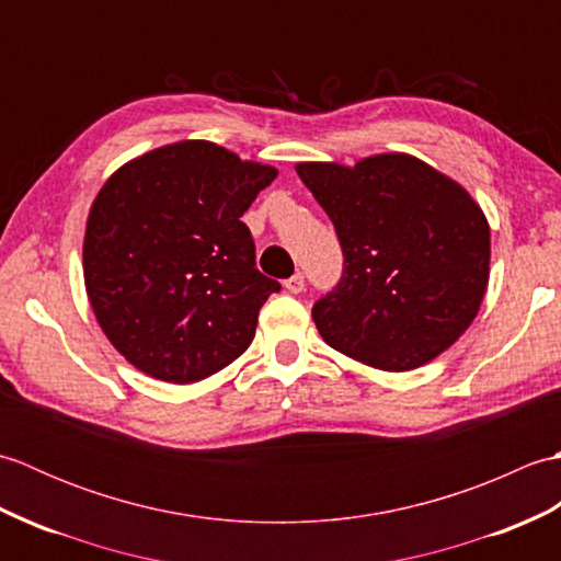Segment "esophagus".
I'll return each mask as SVG.
<instances>
[{"label": "esophagus", "instance_id": "esophagus-1", "mask_svg": "<svg viewBox=\"0 0 561 561\" xmlns=\"http://www.w3.org/2000/svg\"><path fill=\"white\" fill-rule=\"evenodd\" d=\"M284 287H287V291H289V294H301V291H304V287H306L304 274H301V272H296L294 277H289L287 282H284Z\"/></svg>", "mask_w": 561, "mask_h": 561}]
</instances>
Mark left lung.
I'll return each mask as SVG.
<instances>
[{"label":"left lung","instance_id":"obj_1","mask_svg":"<svg viewBox=\"0 0 561 561\" xmlns=\"http://www.w3.org/2000/svg\"><path fill=\"white\" fill-rule=\"evenodd\" d=\"M296 173L335 224L337 289L313 306L332 350L380 371H412L478 318L490 284V221L458 181L402 151Z\"/></svg>","mask_w":561,"mask_h":561}]
</instances>
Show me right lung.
Here are the masks:
<instances>
[{
    "label": "right lung",
    "mask_w": 561,
    "mask_h": 561,
    "mask_svg": "<svg viewBox=\"0 0 561 561\" xmlns=\"http://www.w3.org/2000/svg\"><path fill=\"white\" fill-rule=\"evenodd\" d=\"M277 169L207 139L123 163L93 199L83 284L103 335L141 374L195 383L238 359L279 284L255 267L243 211Z\"/></svg>",
    "instance_id": "add662e5"
}]
</instances>
